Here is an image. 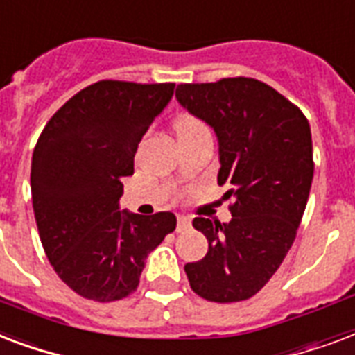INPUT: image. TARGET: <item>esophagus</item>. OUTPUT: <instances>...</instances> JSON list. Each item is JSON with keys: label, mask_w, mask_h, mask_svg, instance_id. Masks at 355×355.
<instances>
[{"label": "esophagus", "mask_w": 355, "mask_h": 355, "mask_svg": "<svg viewBox=\"0 0 355 355\" xmlns=\"http://www.w3.org/2000/svg\"><path fill=\"white\" fill-rule=\"evenodd\" d=\"M191 226V218L185 215H180L178 216V232H183L187 227Z\"/></svg>", "instance_id": "34e87169"}]
</instances>
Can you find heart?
<instances>
[{"label": "heart", "mask_w": 355, "mask_h": 355, "mask_svg": "<svg viewBox=\"0 0 355 355\" xmlns=\"http://www.w3.org/2000/svg\"><path fill=\"white\" fill-rule=\"evenodd\" d=\"M203 131H209L207 125L196 116H181L180 120L175 122V133H178V137L203 133Z\"/></svg>", "instance_id": "b5f03b06"}]
</instances>
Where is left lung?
<instances>
[{
	"label": "left lung",
	"instance_id": "8db88e82",
	"mask_svg": "<svg viewBox=\"0 0 355 355\" xmlns=\"http://www.w3.org/2000/svg\"><path fill=\"white\" fill-rule=\"evenodd\" d=\"M175 96L215 129L218 185L232 200L227 224L192 220L209 250L202 261L187 263L185 274L205 300H248L279 268L306 211L315 170L309 122L293 101L254 78L181 83Z\"/></svg>",
	"mask_w": 355,
	"mask_h": 355
}]
</instances>
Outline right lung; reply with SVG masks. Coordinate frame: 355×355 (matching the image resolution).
<instances>
[{
  "label": "right lung",
  "mask_w": 355,
  "mask_h": 355,
  "mask_svg": "<svg viewBox=\"0 0 355 355\" xmlns=\"http://www.w3.org/2000/svg\"><path fill=\"white\" fill-rule=\"evenodd\" d=\"M175 83L101 79L49 118L31 163L38 235L57 276L87 300L137 291L144 261L175 230V215L118 209L140 139L168 105Z\"/></svg>",
  "instance_id": "right-lung-1"
}]
</instances>
